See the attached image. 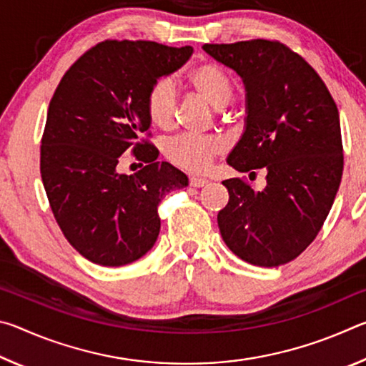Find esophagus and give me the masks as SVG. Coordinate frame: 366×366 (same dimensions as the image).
I'll return each instance as SVG.
<instances>
[{"label": "esophagus", "instance_id": "obj_1", "mask_svg": "<svg viewBox=\"0 0 366 366\" xmlns=\"http://www.w3.org/2000/svg\"><path fill=\"white\" fill-rule=\"evenodd\" d=\"M208 184V179L205 177H190V185L192 187H203V185Z\"/></svg>", "mask_w": 366, "mask_h": 366}]
</instances>
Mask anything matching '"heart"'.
Wrapping results in <instances>:
<instances>
[{
  "mask_svg": "<svg viewBox=\"0 0 366 366\" xmlns=\"http://www.w3.org/2000/svg\"><path fill=\"white\" fill-rule=\"evenodd\" d=\"M187 84L194 92L219 109L232 100L234 80L214 63H205L192 69L187 74ZM176 98L168 80H158L152 85L145 98V111L153 126L159 129L168 127L174 114ZM221 150L219 140L207 135L181 134L169 139L163 147L164 157L172 164L192 172L203 171L209 161Z\"/></svg>",
  "mask_w": 366,
  "mask_h": 366,
  "instance_id": "b5f03b06",
  "label": "heart"
}]
</instances>
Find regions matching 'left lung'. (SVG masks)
Here are the masks:
<instances>
[{
  "label": "left lung",
  "instance_id": "left-lung-1",
  "mask_svg": "<svg viewBox=\"0 0 366 366\" xmlns=\"http://www.w3.org/2000/svg\"><path fill=\"white\" fill-rule=\"evenodd\" d=\"M203 49L245 86V129L227 164L250 174L266 171L262 190L237 177L222 181L229 202L218 213L221 237L247 263L286 264L317 237L339 190L337 107L317 71L280 41L207 43Z\"/></svg>",
  "mask_w": 366,
  "mask_h": 366
}]
</instances>
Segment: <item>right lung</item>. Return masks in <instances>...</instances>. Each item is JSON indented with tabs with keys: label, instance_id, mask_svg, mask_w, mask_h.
<instances>
[{
	"label": "right lung",
	"instance_id": "right-lung-1",
	"mask_svg": "<svg viewBox=\"0 0 366 366\" xmlns=\"http://www.w3.org/2000/svg\"><path fill=\"white\" fill-rule=\"evenodd\" d=\"M192 46L107 40L84 53L49 102L40 148V172L49 207L64 237L102 266H124L157 242L158 205L189 179L139 137L150 129L145 98L159 77L187 63ZM132 147L147 164L117 172Z\"/></svg>",
	"mask_w": 366,
	"mask_h": 366
}]
</instances>
